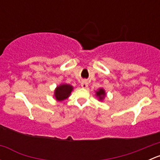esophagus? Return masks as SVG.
<instances>
[{"label": "esophagus", "instance_id": "1", "mask_svg": "<svg viewBox=\"0 0 160 160\" xmlns=\"http://www.w3.org/2000/svg\"><path fill=\"white\" fill-rule=\"evenodd\" d=\"M81 87L83 88H87L88 87V81L84 80V81H82L81 82Z\"/></svg>", "mask_w": 160, "mask_h": 160}]
</instances>
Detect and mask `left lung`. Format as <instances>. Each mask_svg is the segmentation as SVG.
Segmentation results:
<instances>
[{
	"mask_svg": "<svg viewBox=\"0 0 160 160\" xmlns=\"http://www.w3.org/2000/svg\"><path fill=\"white\" fill-rule=\"evenodd\" d=\"M96 94L97 96L99 98L100 100H102L103 98H104V96H105V92H104V90L103 89H100L98 92H97Z\"/></svg>",
	"mask_w": 160,
	"mask_h": 160,
	"instance_id": "obj_1",
	"label": "left lung"
}]
</instances>
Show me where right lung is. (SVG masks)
<instances>
[{"label":"right lung","instance_id":"add662e5","mask_svg":"<svg viewBox=\"0 0 160 160\" xmlns=\"http://www.w3.org/2000/svg\"><path fill=\"white\" fill-rule=\"evenodd\" d=\"M72 90V87L69 84H62L57 87L55 90V97L58 101H63L64 99L70 96L71 91Z\"/></svg>","mask_w":160,"mask_h":160}]
</instances>
